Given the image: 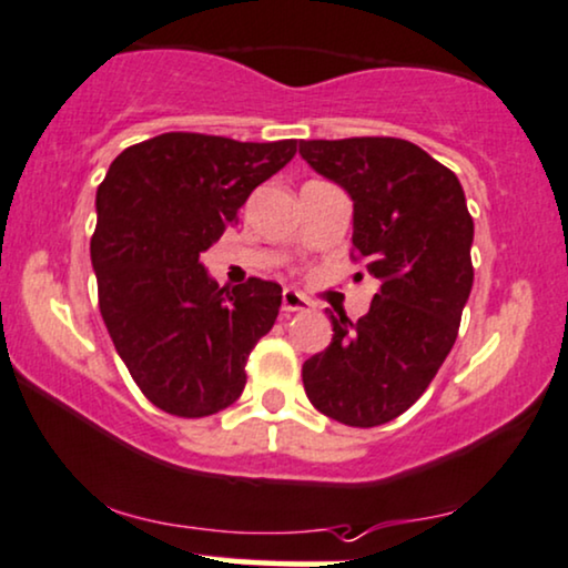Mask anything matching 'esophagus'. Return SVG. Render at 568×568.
I'll use <instances>...</instances> for the list:
<instances>
[{
    "mask_svg": "<svg viewBox=\"0 0 568 568\" xmlns=\"http://www.w3.org/2000/svg\"><path fill=\"white\" fill-rule=\"evenodd\" d=\"M312 302L304 296V293L293 291V288H285L283 291V312L285 314H293V312H310L312 310Z\"/></svg>",
    "mask_w": 568,
    "mask_h": 568,
    "instance_id": "esophagus-1",
    "label": "esophagus"
}]
</instances>
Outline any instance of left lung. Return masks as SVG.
<instances>
[{
  "mask_svg": "<svg viewBox=\"0 0 568 568\" xmlns=\"http://www.w3.org/2000/svg\"><path fill=\"white\" fill-rule=\"evenodd\" d=\"M298 153L349 193L352 245L381 283L357 323L327 312L333 341L304 362L306 396L344 426H384L453 349L474 285V219L457 176L407 140H302Z\"/></svg>",
  "mask_w": 568,
  "mask_h": 568,
  "instance_id": "8db88e82",
  "label": "left lung"
}]
</instances>
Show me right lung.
I'll return each mask as SVG.
<instances>
[{
    "mask_svg": "<svg viewBox=\"0 0 568 568\" xmlns=\"http://www.w3.org/2000/svg\"><path fill=\"white\" fill-rule=\"evenodd\" d=\"M296 140L237 142L169 132L126 148L98 187L92 266L100 314L140 392L180 418L230 407L245 359L275 325L283 288H219L201 262Z\"/></svg>",
    "mask_w": 568,
    "mask_h": 568,
    "instance_id": "add662e5",
    "label": "right lung"
}]
</instances>
